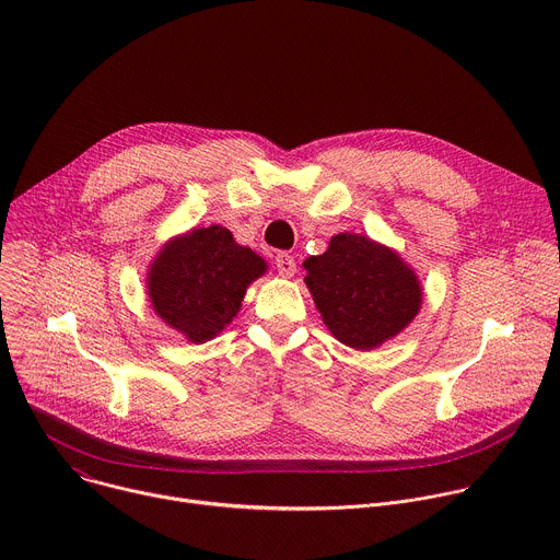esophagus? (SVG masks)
<instances>
[{
	"label": "esophagus",
	"instance_id": "34e87169",
	"mask_svg": "<svg viewBox=\"0 0 560 560\" xmlns=\"http://www.w3.org/2000/svg\"><path fill=\"white\" fill-rule=\"evenodd\" d=\"M275 264H277V270H279L281 277H285V279L294 277V272H296V261H294V257H290L288 253H281V255H277Z\"/></svg>",
	"mask_w": 560,
	"mask_h": 560
}]
</instances>
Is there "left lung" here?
Here are the masks:
<instances>
[{
    "label": "left lung",
    "instance_id": "1",
    "mask_svg": "<svg viewBox=\"0 0 560 560\" xmlns=\"http://www.w3.org/2000/svg\"><path fill=\"white\" fill-rule=\"evenodd\" d=\"M303 268L326 328L354 350L368 352L401 335L423 303L415 268L363 234H335L328 250L305 259Z\"/></svg>",
    "mask_w": 560,
    "mask_h": 560
}]
</instances>
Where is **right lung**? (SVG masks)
Wrapping results in <instances>:
<instances>
[{"label": "right lung", "mask_w": 560, "mask_h": 560, "mask_svg": "<svg viewBox=\"0 0 560 560\" xmlns=\"http://www.w3.org/2000/svg\"><path fill=\"white\" fill-rule=\"evenodd\" d=\"M266 272V259L236 244L228 228H192L156 253L145 290L154 314L199 346L225 330L248 285Z\"/></svg>", "instance_id": "1"}]
</instances>
